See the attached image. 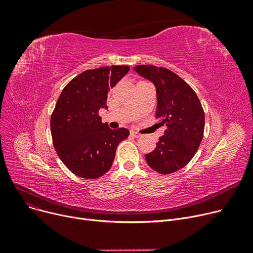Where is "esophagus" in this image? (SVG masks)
<instances>
[{
	"instance_id": "34e87169",
	"label": "esophagus",
	"mask_w": 253,
	"mask_h": 253,
	"mask_svg": "<svg viewBox=\"0 0 253 253\" xmlns=\"http://www.w3.org/2000/svg\"><path fill=\"white\" fill-rule=\"evenodd\" d=\"M130 134L132 135V136H133V137H140L141 136V134L139 133V132H137V131H133V130H132L131 132H130Z\"/></svg>"
}]
</instances>
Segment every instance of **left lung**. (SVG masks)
Masks as SVG:
<instances>
[{"label": "left lung", "instance_id": "8db88e82", "mask_svg": "<svg viewBox=\"0 0 253 253\" xmlns=\"http://www.w3.org/2000/svg\"><path fill=\"white\" fill-rule=\"evenodd\" d=\"M134 71L155 84L158 99L155 116L167 126L156 149L145 155V160L158 173H173L192 160L203 139L202 104L193 88L166 68L137 65Z\"/></svg>", "mask_w": 253, "mask_h": 253}]
</instances>
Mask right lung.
<instances>
[{"instance_id":"add662e5","label":"right lung","mask_w":253,"mask_h":253,"mask_svg":"<svg viewBox=\"0 0 253 253\" xmlns=\"http://www.w3.org/2000/svg\"><path fill=\"white\" fill-rule=\"evenodd\" d=\"M128 65L87 70L66 85L51 115L50 128L54 149L62 163L79 177L94 179L108 172L118 144L129 130H112L98 112L108 109L113 87L129 71Z\"/></svg>"}]
</instances>
